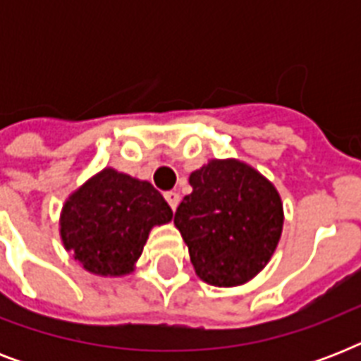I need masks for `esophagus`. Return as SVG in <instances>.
<instances>
[{
	"instance_id": "obj_1",
	"label": "esophagus",
	"mask_w": 361,
	"mask_h": 361,
	"mask_svg": "<svg viewBox=\"0 0 361 361\" xmlns=\"http://www.w3.org/2000/svg\"><path fill=\"white\" fill-rule=\"evenodd\" d=\"M164 198H166V202H169V206L176 212V208H178V204H180V195L176 191H169L164 192Z\"/></svg>"
}]
</instances>
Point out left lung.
<instances>
[{
  "label": "left lung",
  "instance_id": "obj_1",
  "mask_svg": "<svg viewBox=\"0 0 361 361\" xmlns=\"http://www.w3.org/2000/svg\"><path fill=\"white\" fill-rule=\"evenodd\" d=\"M192 187L174 225L197 275L214 286H238L266 268L285 214L271 181L240 159H212L189 176Z\"/></svg>",
  "mask_w": 361,
  "mask_h": 361
}]
</instances>
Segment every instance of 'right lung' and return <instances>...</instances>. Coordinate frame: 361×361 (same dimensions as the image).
I'll return each mask as SVG.
<instances>
[{
    "label": "right lung",
    "mask_w": 361,
    "mask_h": 361,
    "mask_svg": "<svg viewBox=\"0 0 361 361\" xmlns=\"http://www.w3.org/2000/svg\"><path fill=\"white\" fill-rule=\"evenodd\" d=\"M170 221L172 209L149 181L106 166L65 200L59 238L86 271L123 277L135 271L153 226Z\"/></svg>",
    "instance_id": "obj_1"
}]
</instances>
